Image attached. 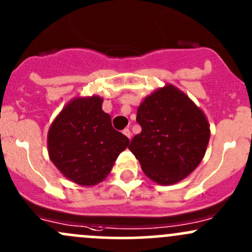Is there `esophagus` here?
Listing matches in <instances>:
<instances>
[{
  "instance_id": "obj_1",
  "label": "esophagus",
  "mask_w": 252,
  "mask_h": 252,
  "mask_svg": "<svg viewBox=\"0 0 252 252\" xmlns=\"http://www.w3.org/2000/svg\"><path fill=\"white\" fill-rule=\"evenodd\" d=\"M123 133L125 134V136H126L127 138H128V139H131V136H132V133H131V131H129L128 128H125V129H124V131H123Z\"/></svg>"
}]
</instances>
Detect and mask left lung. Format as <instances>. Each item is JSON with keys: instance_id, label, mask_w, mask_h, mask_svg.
<instances>
[{"instance_id": "8db88e82", "label": "left lung", "mask_w": 252, "mask_h": 252, "mask_svg": "<svg viewBox=\"0 0 252 252\" xmlns=\"http://www.w3.org/2000/svg\"><path fill=\"white\" fill-rule=\"evenodd\" d=\"M142 132L128 149L145 175L161 185L185 179L201 163L210 138L204 113L175 86L145 97L137 110Z\"/></svg>"}]
</instances>
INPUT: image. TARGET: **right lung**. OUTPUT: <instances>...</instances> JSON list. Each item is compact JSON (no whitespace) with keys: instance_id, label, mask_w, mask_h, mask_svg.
<instances>
[{"instance_id":"1","label":"right lung","mask_w":252,"mask_h":252,"mask_svg":"<svg viewBox=\"0 0 252 252\" xmlns=\"http://www.w3.org/2000/svg\"><path fill=\"white\" fill-rule=\"evenodd\" d=\"M99 96L75 97L55 118L48 132V153L55 167L73 183L94 186L103 181L129 139L112 126Z\"/></svg>"}]
</instances>
